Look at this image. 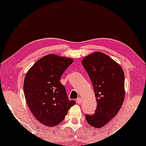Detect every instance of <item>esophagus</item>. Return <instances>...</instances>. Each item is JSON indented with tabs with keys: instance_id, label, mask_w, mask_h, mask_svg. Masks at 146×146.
I'll return each instance as SVG.
<instances>
[{
	"instance_id": "34e87169",
	"label": "esophagus",
	"mask_w": 146,
	"mask_h": 146,
	"mask_svg": "<svg viewBox=\"0 0 146 146\" xmlns=\"http://www.w3.org/2000/svg\"><path fill=\"white\" fill-rule=\"evenodd\" d=\"M76 102H77V103L80 104V103H82V99L81 98H78L76 100Z\"/></svg>"
}]
</instances>
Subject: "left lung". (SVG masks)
Masks as SVG:
<instances>
[{
  "instance_id": "obj_1",
  "label": "left lung",
  "mask_w": 146,
  "mask_h": 146,
  "mask_svg": "<svg viewBox=\"0 0 146 146\" xmlns=\"http://www.w3.org/2000/svg\"><path fill=\"white\" fill-rule=\"evenodd\" d=\"M94 86L97 108L86 114L93 127L101 128L116 116L125 98V76L122 67L106 54L95 52L82 61Z\"/></svg>"
}]
</instances>
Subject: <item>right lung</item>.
<instances>
[{
	"label": "right lung",
	"mask_w": 146,
	"mask_h": 146,
	"mask_svg": "<svg viewBox=\"0 0 146 146\" xmlns=\"http://www.w3.org/2000/svg\"><path fill=\"white\" fill-rule=\"evenodd\" d=\"M73 60L54 54L39 59L25 75L23 91L30 111L48 127L60 124L76 104L69 100L61 76Z\"/></svg>",
	"instance_id": "right-lung-1"
}]
</instances>
